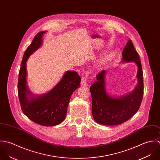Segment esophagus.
I'll return each mask as SVG.
<instances>
[{
  "label": "esophagus",
  "mask_w": 160,
  "mask_h": 160,
  "mask_svg": "<svg viewBox=\"0 0 160 160\" xmlns=\"http://www.w3.org/2000/svg\"><path fill=\"white\" fill-rule=\"evenodd\" d=\"M89 75V72H85V73H83V74L82 75V80H81V85L83 86H87V78Z\"/></svg>",
  "instance_id": "obj_1"
}]
</instances>
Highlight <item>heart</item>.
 Segmentation results:
<instances>
[{
  "mask_svg": "<svg viewBox=\"0 0 160 160\" xmlns=\"http://www.w3.org/2000/svg\"><path fill=\"white\" fill-rule=\"evenodd\" d=\"M114 55H115V53H114V52L110 54L109 55H108V56H106V57L105 58V59L103 60V61L102 62V63L104 64V63H106V62H108L109 61H110V60L114 56Z\"/></svg>",
  "mask_w": 160,
  "mask_h": 160,
  "instance_id": "b5f03b06",
  "label": "heart"
}]
</instances>
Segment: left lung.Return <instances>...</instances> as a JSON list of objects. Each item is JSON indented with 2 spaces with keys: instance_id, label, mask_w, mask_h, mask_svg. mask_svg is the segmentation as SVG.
I'll list each match as a JSON object with an SVG mask.
<instances>
[{
  "instance_id": "8db88e82",
  "label": "left lung",
  "mask_w": 160,
  "mask_h": 160,
  "mask_svg": "<svg viewBox=\"0 0 160 160\" xmlns=\"http://www.w3.org/2000/svg\"><path fill=\"white\" fill-rule=\"evenodd\" d=\"M122 61L133 62L137 65V87L124 96H112L106 93L105 77L106 70L96 75V82L90 87L92 99V115L98 124L116 126L126 122L140 108L143 95V77L139 56L130 39L128 41L122 53Z\"/></svg>"
}]
</instances>
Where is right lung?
I'll return each instance as SVG.
<instances>
[{
  "instance_id": "obj_1",
  "label": "right lung",
  "mask_w": 160,
  "mask_h": 160,
  "mask_svg": "<svg viewBox=\"0 0 160 160\" xmlns=\"http://www.w3.org/2000/svg\"><path fill=\"white\" fill-rule=\"evenodd\" d=\"M46 31L38 32L27 48L23 57L18 81V94L22 110L32 122L44 126H54L65 118L67 107L73 92L80 85L77 72L66 71L62 79L49 92L35 95L29 90L27 81V62L42 43Z\"/></svg>"
}]
</instances>
